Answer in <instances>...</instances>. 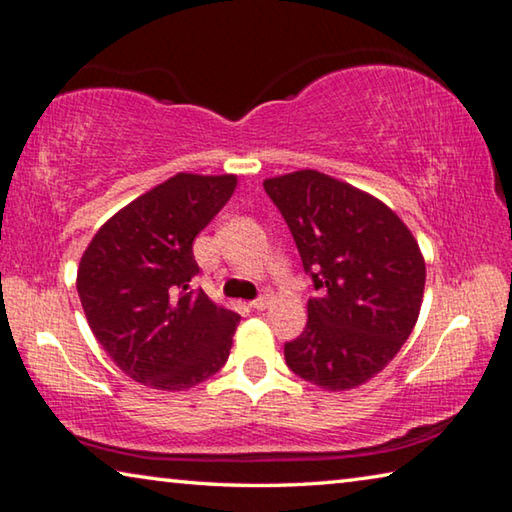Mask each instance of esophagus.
Segmentation results:
<instances>
[{
  "label": "esophagus",
  "mask_w": 512,
  "mask_h": 512,
  "mask_svg": "<svg viewBox=\"0 0 512 512\" xmlns=\"http://www.w3.org/2000/svg\"><path fill=\"white\" fill-rule=\"evenodd\" d=\"M250 307H253L255 312H264L266 307H269V300H266V298H257V300H253V303H250Z\"/></svg>",
  "instance_id": "esophagus-1"
}]
</instances>
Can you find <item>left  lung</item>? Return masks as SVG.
Returning <instances> with one entry per match:
<instances>
[{"label": "left lung", "instance_id": "obj_1", "mask_svg": "<svg viewBox=\"0 0 512 512\" xmlns=\"http://www.w3.org/2000/svg\"><path fill=\"white\" fill-rule=\"evenodd\" d=\"M285 216L316 296L285 344L287 367L328 392L360 387L401 351L419 319L426 262L383 200L319 170L264 180Z\"/></svg>", "mask_w": 512, "mask_h": 512}]
</instances>
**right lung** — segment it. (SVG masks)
I'll return each instance as SVG.
<instances>
[{"mask_svg": "<svg viewBox=\"0 0 512 512\" xmlns=\"http://www.w3.org/2000/svg\"><path fill=\"white\" fill-rule=\"evenodd\" d=\"M237 189V175L177 173L113 214L81 255L86 321L129 378L182 392L223 367L241 316L191 289L193 241Z\"/></svg>", "mask_w": 512, "mask_h": 512, "instance_id": "right-lung-1", "label": "right lung"}]
</instances>
